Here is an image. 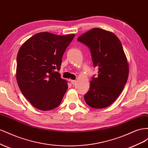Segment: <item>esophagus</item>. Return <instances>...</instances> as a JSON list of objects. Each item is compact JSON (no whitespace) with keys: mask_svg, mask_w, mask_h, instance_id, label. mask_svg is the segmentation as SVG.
Here are the masks:
<instances>
[{"mask_svg":"<svg viewBox=\"0 0 148 148\" xmlns=\"http://www.w3.org/2000/svg\"><path fill=\"white\" fill-rule=\"evenodd\" d=\"M71 84H73V85H75V83H76V81H74V80H71Z\"/></svg>","mask_w":148,"mask_h":148,"instance_id":"34e87169","label":"esophagus"}]
</instances>
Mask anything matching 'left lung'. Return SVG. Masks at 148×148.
Returning <instances> with one entry per match:
<instances>
[{
  "mask_svg": "<svg viewBox=\"0 0 148 148\" xmlns=\"http://www.w3.org/2000/svg\"><path fill=\"white\" fill-rule=\"evenodd\" d=\"M77 41L90 49L93 64L99 69L84 99L90 107H107L120 95L128 80L129 67L123 46L114 33L97 28L80 36Z\"/></svg>",
  "mask_w": 148,
  "mask_h": 148,
  "instance_id": "left-lung-1",
  "label": "left lung"
}]
</instances>
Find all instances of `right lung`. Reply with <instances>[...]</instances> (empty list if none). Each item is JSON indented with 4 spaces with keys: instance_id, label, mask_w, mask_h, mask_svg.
Masks as SVG:
<instances>
[{
    "instance_id": "obj_1",
    "label": "right lung",
    "mask_w": 148,
    "mask_h": 148,
    "mask_svg": "<svg viewBox=\"0 0 148 148\" xmlns=\"http://www.w3.org/2000/svg\"><path fill=\"white\" fill-rule=\"evenodd\" d=\"M74 36L38 33L20 47L16 57V81L25 97L36 108L47 111L61 103L68 87L58 71Z\"/></svg>"
}]
</instances>
